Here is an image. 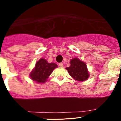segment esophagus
Segmentation results:
<instances>
[{
	"mask_svg": "<svg viewBox=\"0 0 121 121\" xmlns=\"http://www.w3.org/2000/svg\"><path fill=\"white\" fill-rule=\"evenodd\" d=\"M58 65H59V66L60 67H63V64L62 63H59V64H58Z\"/></svg>",
	"mask_w": 121,
	"mask_h": 121,
	"instance_id": "esophagus-1",
	"label": "esophagus"
}]
</instances>
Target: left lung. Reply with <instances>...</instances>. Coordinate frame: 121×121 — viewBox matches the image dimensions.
<instances>
[{"label":"left lung","mask_w":121,"mask_h":121,"mask_svg":"<svg viewBox=\"0 0 121 121\" xmlns=\"http://www.w3.org/2000/svg\"><path fill=\"white\" fill-rule=\"evenodd\" d=\"M70 66L65 68L69 74L78 82H83L88 79L89 73L87 65L78 58H74L70 60Z\"/></svg>","instance_id":"left-lung-1"}]
</instances>
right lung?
Returning <instances> with one entry per match:
<instances>
[{
	"label": "right lung",
	"instance_id": "obj_1",
	"mask_svg": "<svg viewBox=\"0 0 121 121\" xmlns=\"http://www.w3.org/2000/svg\"><path fill=\"white\" fill-rule=\"evenodd\" d=\"M57 67L55 63H49L44 58H41L36 63L35 68L31 72L29 77L32 80L37 83H44L53 70Z\"/></svg>",
	"mask_w": 121,
	"mask_h": 121
}]
</instances>
